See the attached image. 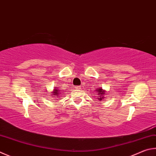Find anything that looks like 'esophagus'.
Masks as SVG:
<instances>
[{"label": "esophagus", "instance_id": "1", "mask_svg": "<svg viewBox=\"0 0 156 156\" xmlns=\"http://www.w3.org/2000/svg\"><path fill=\"white\" fill-rule=\"evenodd\" d=\"M75 88H76V89H80V86H76Z\"/></svg>", "mask_w": 156, "mask_h": 156}]
</instances>
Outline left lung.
<instances>
[{
  "mask_svg": "<svg viewBox=\"0 0 156 156\" xmlns=\"http://www.w3.org/2000/svg\"><path fill=\"white\" fill-rule=\"evenodd\" d=\"M96 91L98 92V100H104V95H106L107 93H106L105 90H104L102 89V88H101V89H98Z\"/></svg>",
  "mask_w": 156,
  "mask_h": 156,
  "instance_id": "8db88e82",
  "label": "left lung"
}]
</instances>
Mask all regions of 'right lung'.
<instances>
[{
	"mask_svg": "<svg viewBox=\"0 0 156 156\" xmlns=\"http://www.w3.org/2000/svg\"><path fill=\"white\" fill-rule=\"evenodd\" d=\"M61 92V90H58V89L55 88V89H54L53 92L51 93V94L52 95V96H55V97H57V96L60 95ZM59 99H60V98H59Z\"/></svg>",
	"mask_w": 156,
	"mask_h": 156,
	"instance_id": "1",
	"label": "right lung"
}]
</instances>
